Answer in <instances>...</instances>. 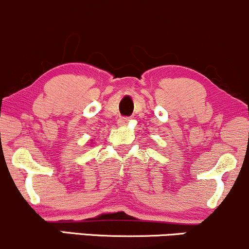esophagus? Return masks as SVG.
Returning a JSON list of instances; mask_svg holds the SVG:
<instances>
[{"mask_svg": "<svg viewBox=\"0 0 249 249\" xmlns=\"http://www.w3.org/2000/svg\"><path fill=\"white\" fill-rule=\"evenodd\" d=\"M128 121H130V118H128V117H121V118L118 119V125L124 126V125L127 124Z\"/></svg>", "mask_w": 249, "mask_h": 249, "instance_id": "esophagus-1", "label": "esophagus"}]
</instances>
